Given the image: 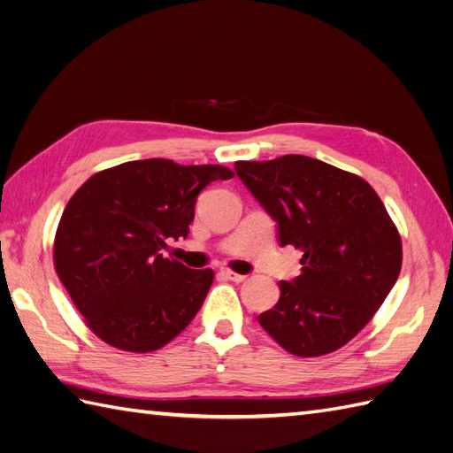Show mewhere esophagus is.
<instances>
[{"instance_id": "obj_1", "label": "esophagus", "mask_w": 453, "mask_h": 453, "mask_svg": "<svg viewBox=\"0 0 453 453\" xmlns=\"http://www.w3.org/2000/svg\"><path fill=\"white\" fill-rule=\"evenodd\" d=\"M223 274H225V277L228 279V280H233V282H244L248 277H246V274H238V273H233V271H223Z\"/></svg>"}]
</instances>
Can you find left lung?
I'll list each match as a JSON object with an SVG mask.
<instances>
[{
    "mask_svg": "<svg viewBox=\"0 0 453 453\" xmlns=\"http://www.w3.org/2000/svg\"><path fill=\"white\" fill-rule=\"evenodd\" d=\"M280 246L303 251L302 274L257 321L297 357L342 348L377 313L402 269V240L371 184L305 156L236 161Z\"/></svg>",
    "mask_w": 453,
    "mask_h": 453,
    "instance_id": "left-lung-1",
    "label": "left lung"
}]
</instances>
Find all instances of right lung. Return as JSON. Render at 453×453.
I'll list each match as a JSON object with an SVG mask.
<instances>
[{"instance_id": "right-lung-1", "label": "right lung", "mask_w": 453, "mask_h": 453, "mask_svg": "<svg viewBox=\"0 0 453 453\" xmlns=\"http://www.w3.org/2000/svg\"><path fill=\"white\" fill-rule=\"evenodd\" d=\"M228 179L233 171L220 165L128 161L94 174L71 197L55 234V271L105 344L150 354L190 325L215 274L161 250L188 236L197 194Z\"/></svg>"}]
</instances>
